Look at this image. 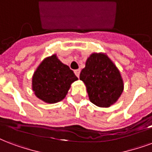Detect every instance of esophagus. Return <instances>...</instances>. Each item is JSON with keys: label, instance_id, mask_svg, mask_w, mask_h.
Returning a JSON list of instances; mask_svg holds the SVG:
<instances>
[{"label": "esophagus", "instance_id": "34e87169", "mask_svg": "<svg viewBox=\"0 0 152 152\" xmlns=\"http://www.w3.org/2000/svg\"><path fill=\"white\" fill-rule=\"evenodd\" d=\"M74 72L76 74V76H77V77H79V76H80V69H77V70H75Z\"/></svg>", "mask_w": 152, "mask_h": 152}]
</instances>
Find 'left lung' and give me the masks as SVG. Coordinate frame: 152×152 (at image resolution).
I'll return each instance as SVG.
<instances>
[{
	"label": "left lung",
	"instance_id": "8db88e82",
	"mask_svg": "<svg viewBox=\"0 0 152 152\" xmlns=\"http://www.w3.org/2000/svg\"><path fill=\"white\" fill-rule=\"evenodd\" d=\"M80 80L86 86L90 101L98 107H110L117 101L124 90L120 71L103 53H92L88 58Z\"/></svg>",
	"mask_w": 152,
	"mask_h": 152
}]
</instances>
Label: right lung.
<instances>
[{"mask_svg": "<svg viewBox=\"0 0 152 152\" xmlns=\"http://www.w3.org/2000/svg\"><path fill=\"white\" fill-rule=\"evenodd\" d=\"M78 80L56 55L45 59L32 76V90L43 101L55 104L66 96L72 83Z\"/></svg>", "mask_w": 152, "mask_h": 152, "instance_id": "1", "label": "right lung"}]
</instances>
